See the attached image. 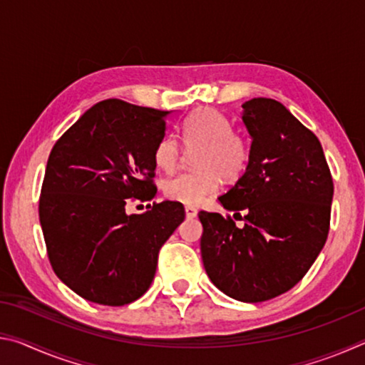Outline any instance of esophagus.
Masks as SVG:
<instances>
[{
    "instance_id": "34e87169",
    "label": "esophagus",
    "mask_w": 365,
    "mask_h": 365,
    "mask_svg": "<svg viewBox=\"0 0 365 365\" xmlns=\"http://www.w3.org/2000/svg\"><path fill=\"white\" fill-rule=\"evenodd\" d=\"M185 214H187L188 219H195L197 211L193 207V206H185Z\"/></svg>"
}]
</instances>
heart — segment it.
<instances>
[{
	"mask_svg": "<svg viewBox=\"0 0 365 365\" xmlns=\"http://www.w3.org/2000/svg\"><path fill=\"white\" fill-rule=\"evenodd\" d=\"M185 148L195 150L197 170L185 172L165 180L164 195L170 201L195 206L207 196L217 193L222 177L225 180H238L248 170L251 146L242 135L233 132L232 122L219 110L200 108L185 119L182 125ZM182 150L178 141L165 135L154 150V164L160 170L172 172L180 163Z\"/></svg>",
	"mask_w": 365,
	"mask_h": 365,
	"instance_id": "1",
	"label": "heart"
}]
</instances>
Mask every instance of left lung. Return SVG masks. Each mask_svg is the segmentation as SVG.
Masks as SVG:
<instances>
[{
  "mask_svg": "<svg viewBox=\"0 0 365 365\" xmlns=\"http://www.w3.org/2000/svg\"><path fill=\"white\" fill-rule=\"evenodd\" d=\"M251 135L248 170L219 197L245 211H201V257L220 292L243 302L287 293L307 274L330 230L333 180L319 138L282 103L252 98L243 104Z\"/></svg>",
  "mask_w": 365,
  "mask_h": 365,
  "instance_id": "left-lung-1",
  "label": "left lung"
}]
</instances>
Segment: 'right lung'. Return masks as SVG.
Returning <instances> with one entry per match:
<instances>
[{
	"instance_id": "add662e5",
	"label": "right lung",
	"mask_w": 365,
	"mask_h": 365,
	"mask_svg": "<svg viewBox=\"0 0 365 365\" xmlns=\"http://www.w3.org/2000/svg\"><path fill=\"white\" fill-rule=\"evenodd\" d=\"M168 114L104 100L49 153L38 205L48 259L59 280L91 302L123 306L143 296L159 250L185 219L177 201L125 211L158 193L154 150Z\"/></svg>"
}]
</instances>
